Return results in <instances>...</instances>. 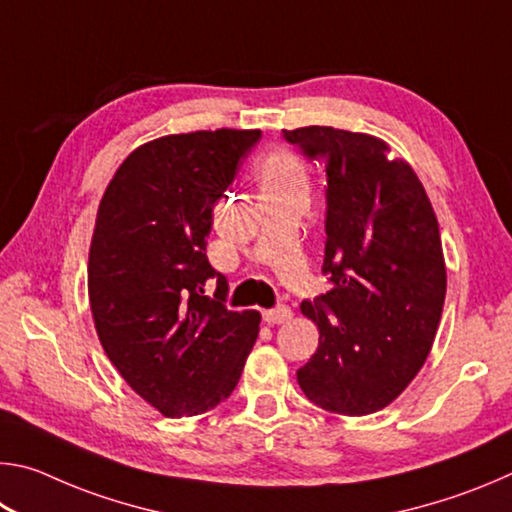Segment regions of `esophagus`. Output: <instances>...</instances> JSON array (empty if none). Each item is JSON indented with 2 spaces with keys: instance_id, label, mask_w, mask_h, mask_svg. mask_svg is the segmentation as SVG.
Wrapping results in <instances>:
<instances>
[{
  "instance_id": "esophagus-1",
  "label": "esophagus",
  "mask_w": 512,
  "mask_h": 512,
  "mask_svg": "<svg viewBox=\"0 0 512 512\" xmlns=\"http://www.w3.org/2000/svg\"><path fill=\"white\" fill-rule=\"evenodd\" d=\"M262 316H264V323H268V325H282V323H287V320H291L293 314L287 305H280V307L266 309Z\"/></svg>"
}]
</instances>
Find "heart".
Masks as SVG:
<instances>
[{"label": "heart", "instance_id": "1", "mask_svg": "<svg viewBox=\"0 0 512 512\" xmlns=\"http://www.w3.org/2000/svg\"><path fill=\"white\" fill-rule=\"evenodd\" d=\"M257 183L264 198L307 194L305 164L289 149H271L257 164Z\"/></svg>", "mask_w": 512, "mask_h": 512}]
</instances>
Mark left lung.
<instances>
[{"instance_id":"8db88e82","label":"left lung","mask_w":512,"mask_h":512,"mask_svg":"<svg viewBox=\"0 0 512 512\" xmlns=\"http://www.w3.org/2000/svg\"><path fill=\"white\" fill-rule=\"evenodd\" d=\"M325 164L327 293L302 300L318 350L298 384L320 409L368 415L418 375L436 339L447 271L436 214L409 162L388 144L332 126L282 131Z\"/></svg>"}]
</instances>
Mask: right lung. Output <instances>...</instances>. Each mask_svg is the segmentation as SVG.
<instances>
[{
  "instance_id": "1",
  "label": "right lung",
  "mask_w": 512,
  "mask_h": 512,
  "mask_svg": "<svg viewBox=\"0 0 512 512\" xmlns=\"http://www.w3.org/2000/svg\"><path fill=\"white\" fill-rule=\"evenodd\" d=\"M262 131L167 135L135 149L103 194L88 291L112 366L167 418L228 400L257 341V311L225 307L228 280L207 262L214 205ZM217 280L215 298L204 296Z\"/></svg>"
}]
</instances>
